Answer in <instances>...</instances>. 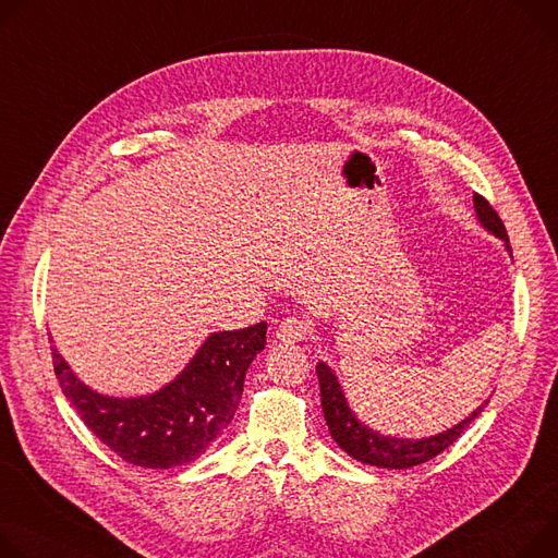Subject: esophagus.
<instances>
[{
	"label": "esophagus",
	"instance_id": "esophagus-1",
	"mask_svg": "<svg viewBox=\"0 0 558 558\" xmlns=\"http://www.w3.org/2000/svg\"><path fill=\"white\" fill-rule=\"evenodd\" d=\"M310 333V323L300 320V318H284L278 329H276V338L280 342H298L305 340Z\"/></svg>",
	"mask_w": 558,
	"mask_h": 558
}]
</instances>
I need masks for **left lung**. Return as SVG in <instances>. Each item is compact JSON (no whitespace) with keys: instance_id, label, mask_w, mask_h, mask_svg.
<instances>
[{"instance_id":"left-lung-1","label":"left lung","mask_w":558,"mask_h":558,"mask_svg":"<svg viewBox=\"0 0 558 558\" xmlns=\"http://www.w3.org/2000/svg\"><path fill=\"white\" fill-rule=\"evenodd\" d=\"M474 209L476 218L483 225L485 231L500 238L505 242V248L512 256L508 231H505L498 214L489 207V202L481 195H474ZM318 383H320V398H323V412L329 427L331 438L338 442L340 449H344L351 459H356L365 465L380 468V470H410L414 465L432 461L434 456L445 451L451 442L461 438V434L474 423V418L481 416L489 398L478 404V408L459 425H453L440 434L427 436V438H400V436H385L380 432H374L365 423L359 421L349 408L344 398L342 385L338 383L336 372L327 363L316 365Z\"/></svg>"}]
</instances>
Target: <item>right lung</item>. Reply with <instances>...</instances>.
I'll return each mask as SVG.
<instances>
[{
    "mask_svg": "<svg viewBox=\"0 0 558 558\" xmlns=\"http://www.w3.org/2000/svg\"><path fill=\"white\" fill-rule=\"evenodd\" d=\"M53 342V338H50ZM267 323L214 331L186 367L146 396H107L84 385L53 344L56 376L84 425L126 463L148 470L186 465L229 427L244 376L265 349Z\"/></svg>",
    "mask_w": 558,
    "mask_h": 558,
    "instance_id": "add662e5",
    "label": "right lung"
}]
</instances>
